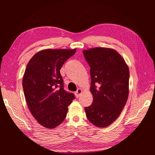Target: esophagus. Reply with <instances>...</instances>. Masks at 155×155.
<instances>
[{"label": "esophagus", "instance_id": "esophagus-1", "mask_svg": "<svg viewBox=\"0 0 155 155\" xmlns=\"http://www.w3.org/2000/svg\"><path fill=\"white\" fill-rule=\"evenodd\" d=\"M82 92H83V90L81 88H78V90L76 91V92H75V96H76V97H78L79 96H80Z\"/></svg>", "mask_w": 155, "mask_h": 155}]
</instances>
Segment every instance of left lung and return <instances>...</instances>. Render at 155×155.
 <instances>
[{
  "instance_id": "8db88e82",
  "label": "left lung",
  "mask_w": 155,
  "mask_h": 155,
  "mask_svg": "<svg viewBox=\"0 0 155 155\" xmlns=\"http://www.w3.org/2000/svg\"><path fill=\"white\" fill-rule=\"evenodd\" d=\"M91 67L92 104L85 108L87 119L99 127L109 126L118 118L129 96V70L113 49L94 48L83 51Z\"/></svg>"
}]
</instances>
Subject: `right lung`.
<instances>
[{"instance_id":"1","label":"right lung","mask_w":155,"mask_h":155,"mask_svg":"<svg viewBox=\"0 0 155 155\" xmlns=\"http://www.w3.org/2000/svg\"><path fill=\"white\" fill-rule=\"evenodd\" d=\"M76 49H46L30 60L22 79L26 104L39 124L53 129L67 116L68 106L75 98L64 90L60 69Z\"/></svg>"}]
</instances>
